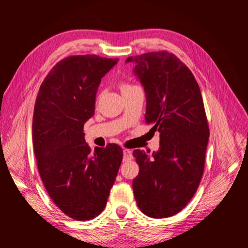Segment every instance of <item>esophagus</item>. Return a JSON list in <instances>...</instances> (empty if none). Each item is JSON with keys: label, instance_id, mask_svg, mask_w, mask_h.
I'll return each mask as SVG.
<instances>
[{"label": "esophagus", "instance_id": "obj_1", "mask_svg": "<svg viewBox=\"0 0 248 248\" xmlns=\"http://www.w3.org/2000/svg\"><path fill=\"white\" fill-rule=\"evenodd\" d=\"M133 157L132 151L129 149H124V161H129Z\"/></svg>", "mask_w": 248, "mask_h": 248}]
</instances>
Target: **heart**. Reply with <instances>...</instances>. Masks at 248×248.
Segmentation results:
<instances>
[{
  "instance_id": "heart-1",
  "label": "heart",
  "mask_w": 248,
  "mask_h": 248,
  "mask_svg": "<svg viewBox=\"0 0 248 248\" xmlns=\"http://www.w3.org/2000/svg\"><path fill=\"white\" fill-rule=\"evenodd\" d=\"M132 87H134V85H131V84H129V83H121L120 84L121 92H125V91H128V89L132 88Z\"/></svg>"
}]
</instances>
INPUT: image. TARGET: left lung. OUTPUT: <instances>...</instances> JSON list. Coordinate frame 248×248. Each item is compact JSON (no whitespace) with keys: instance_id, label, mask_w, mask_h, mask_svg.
I'll list each match as a JSON object with an SVG mask.
<instances>
[{"instance_id":"1","label":"left lung","mask_w":248,"mask_h":248,"mask_svg":"<svg viewBox=\"0 0 248 248\" xmlns=\"http://www.w3.org/2000/svg\"><path fill=\"white\" fill-rule=\"evenodd\" d=\"M125 62H134L145 89L146 124L160 133V148L151 157L133 151L140 166L134 197L147 217H170L186 208L203 173L210 132L202 93L191 70L172 53L150 52Z\"/></svg>"}]
</instances>
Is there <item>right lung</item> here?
Returning <instances> with one entry per match:
<instances>
[{
	"label": "right lung",
	"instance_id": "1",
	"mask_svg": "<svg viewBox=\"0 0 248 248\" xmlns=\"http://www.w3.org/2000/svg\"><path fill=\"white\" fill-rule=\"evenodd\" d=\"M117 62L68 56L52 68L36 98L31 131L39 175L57 208L77 220L103 211L123 161L120 146L92 151L83 132L94 114L101 78Z\"/></svg>",
	"mask_w": 248,
	"mask_h": 248
}]
</instances>
